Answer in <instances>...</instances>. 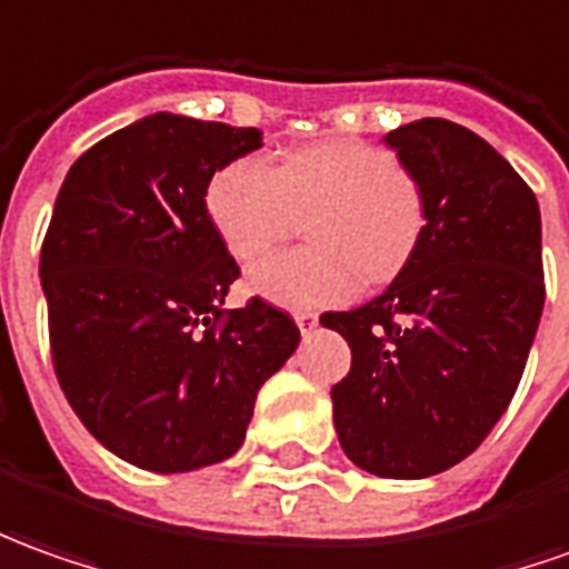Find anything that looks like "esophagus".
Masks as SVG:
<instances>
[{"label":"esophagus","instance_id":"34e87169","mask_svg":"<svg viewBox=\"0 0 569 569\" xmlns=\"http://www.w3.org/2000/svg\"><path fill=\"white\" fill-rule=\"evenodd\" d=\"M296 323H299L301 333H311L317 327V315L315 311H296Z\"/></svg>","mask_w":569,"mask_h":569}]
</instances>
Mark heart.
Returning a JSON list of instances; mask_svg holds the SVG:
<instances>
[{"label": "heart", "instance_id": "1", "mask_svg": "<svg viewBox=\"0 0 569 569\" xmlns=\"http://www.w3.org/2000/svg\"><path fill=\"white\" fill-rule=\"evenodd\" d=\"M208 220L236 261L252 264L308 223L311 249L277 254L249 273V289L292 311L349 301L411 261L427 227V199L396 154L358 139H327L273 164L236 158L204 192Z\"/></svg>", "mask_w": 569, "mask_h": 569}]
</instances>
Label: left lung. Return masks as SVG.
<instances>
[{"label": "left lung", "mask_w": 569, "mask_h": 569, "mask_svg": "<svg viewBox=\"0 0 569 569\" xmlns=\"http://www.w3.org/2000/svg\"><path fill=\"white\" fill-rule=\"evenodd\" d=\"M427 199L389 289L320 323L349 342L333 386L339 446L367 473L423 479L463 461L508 411L545 305L542 218L501 154L446 118L382 139Z\"/></svg>", "instance_id": "left-lung-1"}]
</instances>
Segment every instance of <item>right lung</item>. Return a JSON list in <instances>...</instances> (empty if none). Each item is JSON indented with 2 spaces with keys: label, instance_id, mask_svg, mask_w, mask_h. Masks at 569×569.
<instances>
[{
  "label": "right lung",
  "instance_id": "obj_1",
  "mask_svg": "<svg viewBox=\"0 0 569 569\" xmlns=\"http://www.w3.org/2000/svg\"><path fill=\"white\" fill-rule=\"evenodd\" d=\"M261 130L158 111L71 164L40 280L61 392L121 461L187 473L236 455L258 389L299 349L268 301L223 311L239 268L214 233L211 177Z\"/></svg>",
  "mask_w": 569,
  "mask_h": 569
}]
</instances>
